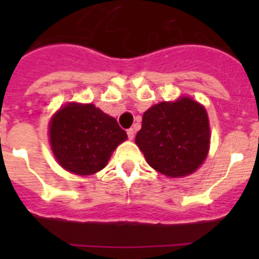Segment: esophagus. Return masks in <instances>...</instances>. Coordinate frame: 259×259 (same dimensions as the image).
<instances>
[{
    "mask_svg": "<svg viewBox=\"0 0 259 259\" xmlns=\"http://www.w3.org/2000/svg\"><path fill=\"white\" fill-rule=\"evenodd\" d=\"M127 135H128V139H130V140H134V137H135L134 128H130V130H127Z\"/></svg>",
    "mask_w": 259,
    "mask_h": 259,
    "instance_id": "34e87169",
    "label": "esophagus"
}]
</instances>
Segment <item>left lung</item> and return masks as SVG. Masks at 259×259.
Instances as JSON below:
<instances>
[{
	"instance_id": "obj_1",
	"label": "left lung",
	"mask_w": 259,
	"mask_h": 259,
	"mask_svg": "<svg viewBox=\"0 0 259 259\" xmlns=\"http://www.w3.org/2000/svg\"><path fill=\"white\" fill-rule=\"evenodd\" d=\"M135 143L158 172L170 178L189 175L203 163L209 152L206 110L189 97L159 102L144 113Z\"/></svg>"
}]
</instances>
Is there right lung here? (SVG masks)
I'll use <instances>...</instances> for the list:
<instances>
[{
	"mask_svg": "<svg viewBox=\"0 0 259 259\" xmlns=\"http://www.w3.org/2000/svg\"><path fill=\"white\" fill-rule=\"evenodd\" d=\"M49 136L57 162L76 175H92L102 170L116 146L127 139L113 116L93 104L75 102L53 115Z\"/></svg>",
	"mask_w": 259,
	"mask_h": 259,
	"instance_id": "1",
	"label": "right lung"
}]
</instances>
